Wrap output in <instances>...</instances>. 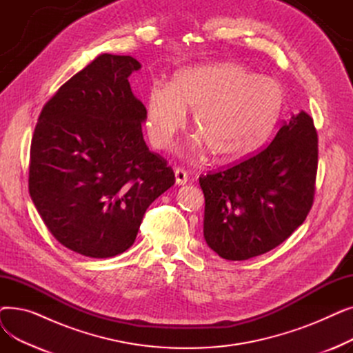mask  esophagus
<instances>
[{"instance_id":"34e87169","label":"esophagus","mask_w":353,"mask_h":353,"mask_svg":"<svg viewBox=\"0 0 353 353\" xmlns=\"http://www.w3.org/2000/svg\"><path fill=\"white\" fill-rule=\"evenodd\" d=\"M174 176H176V183L179 184V186H183V184L188 183L189 174L184 169H180V167H177V169L174 170Z\"/></svg>"}]
</instances>
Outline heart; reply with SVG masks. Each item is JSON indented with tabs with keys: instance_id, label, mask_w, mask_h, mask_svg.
Here are the masks:
<instances>
[{
	"instance_id": "1",
	"label": "heart",
	"mask_w": 353,
	"mask_h": 353,
	"mask_svg": "<svg viewBox=\"0 0 353 353\" xmlns=\"http://www.w3.org/2000/svg\"><path fill=\"white\" fill-rule=\"evenodd\" d=\"M285 108L276 80L234 63L179 71L170 85L153 84L145 101V127L152 144L167 148L193 111L199 144L219 163H236L259 150L272 136Z\"/></svg>"
}]
</instances>
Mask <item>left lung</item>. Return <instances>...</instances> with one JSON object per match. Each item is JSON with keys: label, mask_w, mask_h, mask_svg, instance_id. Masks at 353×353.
I'll list each match as a JSON object with an SVG mask.
<instances>
[{"label": "left lung", "mask_w": 353, "mask_h": 353, "mask_svg": "<svg viewBox=\"0 0 353 353\" xmlns=\"http://www.w3.org/2000/svg\"><path fill=\"white\" fill-rule=\"evenodd\" d=\"M316 172L318 133L301 111L261 152L199 177L208 245L228 261H246L283 243L312 209Z\"/></svg>", "instance_id": "obj_1"}]
</instances>
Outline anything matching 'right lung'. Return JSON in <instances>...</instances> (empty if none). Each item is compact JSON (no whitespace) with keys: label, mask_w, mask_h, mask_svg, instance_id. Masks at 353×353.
<instances>
[{"label":"right lung","mask_w":353,"mask_h":353,"mask_svg":"<svg viewBox=\"0 0 353 353\" xmlns=\"http://www.w3.org/2000/svg\"><path fill=\"white\" fill-rule=\"evenodd\" d=\"M140 67L130 55H99L46 103L34 130L30 196L50 233L83 256L125 252L176 181L143 139L145 107L128 83Z\"/></svg>","instance_id":"right-lung-1"}]
</instances>
